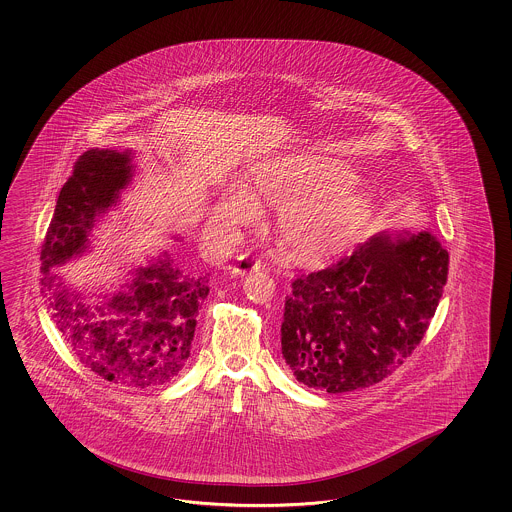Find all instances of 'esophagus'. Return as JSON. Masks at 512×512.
I'll return each instance as SVG.
<instances>
[{"instance_id":"obj_1","label":"esophagus","mask_w":512,"mask_h":512,"mask_svg":"<svg viewBox=\"0 0 512 512\" xmlns=\"http://www.w3.org/2000/svg\"><path fill=\"white\" fill-rule=\"evenodd\" d=\"M261 268V261L255 259L253 255L249 253H242L236 257L233 266H231V272L234 276H246L248 272H257Z\"/></svg>"}]
</instances>
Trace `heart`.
<instances>
[{"label": "heart", "instance_id": "obj_1", "mask_svg": "<svg viewBox=\"0 0 512 512\" xmlns=\"http://www.w3.org/2000/svg\"><path fill=\"white\" fill-rule=\"evenodd\" d=\"M358 174L336 157L298 154L268 161L255 172V187L279 208L281 244L296 261H321L347 248L372 217V199L353 187ZM259 214L246 186L225 189L214 219L229 229Z\"/></svg>", "mask_w": 512, "mask_h": 512}]
</instances>
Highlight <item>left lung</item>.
<instances>
[{
  "instance_id": "1",
  "label": "left lung",
  "mask_w": 512,
  "mask_h": 512,
  "mask_svg": "<svg viewBox=\"0 0 512 512\" xmlns=\"http://www.w3.org/2000/svg\"><path fill=\"white\" fill-rule=\"evenodd\" d=\"M449 253L434 234L379 233L285 296L281 353L306 387L330 394L383 381L434 317Z\"/></svg>"
}]
</instances>
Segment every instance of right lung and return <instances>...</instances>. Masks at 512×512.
<instances>
[{
  "label": "right lung",
  "instance_id": "right-lung-1",
  "mask_svg": "<svg viewBox=\"0 0 512 512\" xmlns=\"http://www.w3.org/2000/svg\"><path fill=\"white\" fill-rule=\"evenodd\" d=\"M133 154L88 150L56 202L41 249V272L52 319L90 372L127 388L163 387L186 368L208 276L180 270L167 253L97 306L82 302L52 268L88 248L99 216L107 214L133 178Z\"/></svg>",
  "mask_w": 512,
  "mask_h": 512
}]
</instances>
